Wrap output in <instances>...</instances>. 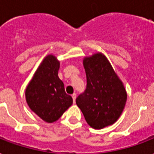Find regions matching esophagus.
<instances>
[{"label": "esophagus", "instance_id": "obj_1", "mask_svg": "<svg viewBox=\"0 0 154 154\" xmlns=\"http://www.w3.org/2000/svg\"><path fill=\"white\" fill-rule=\"evenodd\" d=\"M72 98H73L74 103H75V100H76V94L75 93H74L73 95H72Z\"/></svg>", "mask_w": 154, "mask_h": 154}]
</instances>
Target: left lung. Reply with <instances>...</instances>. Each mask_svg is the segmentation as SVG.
<instances>
[{"label": "left lung", "instance_id": "left-lung-1", "mask_svg": "<svg viewBox=\"0 0 154 154\" xmlns=\"http://www.w3.org/2000/svg\"><path fill=\"white\" fill-rule=\"evenodd\" d=\"M87 88L76 99L86 121L91 128L112 125L122 114L127 100L124 83L110 62L100 52L84 57Z\"/></svg>", "mask_w": 154, "mask_h": 154}]
</instances>
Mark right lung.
Returning <instances> with one entry per match:
<instances>
[{
    "mask_svg": "<svg viewBox=\"0 0 154 154\" xmlns=\"http://www.w3.org/2000/svg\"><path fill=\"white\" fill-rule=\"evenodd\" d=\"M59 67L60 62L55 56L46 55L25 91L29 108L47 123L58 120L73 103L58 75Z\"/></svg>",
    "mask_w": 154,
    "mask_h": 154,
    "instance_id": "1",
    "label": "right lung"
}]
</instances>
